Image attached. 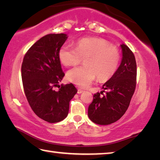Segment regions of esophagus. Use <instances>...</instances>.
Masks as SVG:
<instances>
[{"instance_id": "obj_1", "label": "esophagus", "mask_w": 160, "mask_h": 160, "mask_svg": "<svg viewBox=\"0 0 160 160\" xmlns=\"http://www.w3.org/2000/svg\"><path fill=\"white\" fill-rule=\"evenodd\" d=\"M84 91L82 90H81V89H78V94H81V93H82Z\"/></svg>"}]
</instances>
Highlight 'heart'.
<instances>
[{"mask_svg": "<svg viewBox=\"0 0 160 160\" xmlns=\"http://www.w3.org/2000/svg\"><path fill=\"white\" fill-rule=\"evenodd\" d=\"M58 57L65 66H77L85 59V66L68 70L66 78L69 82L85 88L97 77L99 81H107L116 73L120 62V52L106 39L88 37L78 40L75 48L62 46Z\"/></svg>", "mask_w": 160, "mask_h": 160, "instance_id": "1", "label": "heart"}]
</instances>
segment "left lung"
<instances>
[{"label": "left lung", "mask_w": 160, "mask_h": 160, "mask_svg": "<svg viewBox=\"0 0 160 160\" xmlns=\"http://www.w3.org/2000/svg\"><path fill=\"white\" fill-rule=\"evenodd\" d=\"M122 59L116 73L102 86L104 91L94 94L93 101L88 107V116L99 125L116 122L125 113L129 107L136 86L137 66L135 56L126 45H121ZM108 90L106 94L100 95Z\"/></svg>", "instance_id": "left-lung-1"}]
</instances>
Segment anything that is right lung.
<instances>
[{"label": "right lung", "mask_w": 160, "mask_h": 160, "mask_svg": "<svg viewBox=\"0 0 160 160\" xmlns=\"http://www.w3.org/2000/svg\"><path fill=\"white\" fill-rule=\"evenodd\" d=\"M67 38L66 34L42 37L29 48L22 64L23 88L29 106L35 114L48 123L66 118L69 102L78 92L72 83L58 85L65 75L58 51ZM56 86L58 91L54 90Z\"/></svg>", "instance_id": "1"}]
</instances>
